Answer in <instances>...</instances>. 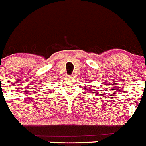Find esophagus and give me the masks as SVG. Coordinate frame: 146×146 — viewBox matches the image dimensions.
<instances>
[{"label":"esophagus","mask_w":146,"mask_h":146,"mask_svg":"<svg viewBox=\"0 0 146 146\" xmlns=\"http://www.w3.org/2000/svg\"><path fill=\"white\" fill-rule=\"evenodd\" d=\"M69 77H70V78H73V77H74V74H72V75H70V76H69Z\"/></svg>","instance_id":"esophagus-1"}]
</instances>
